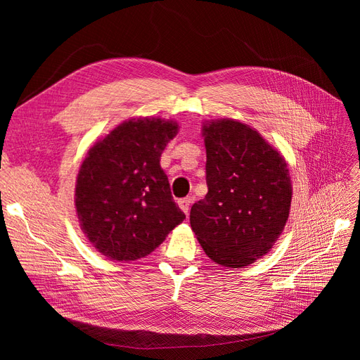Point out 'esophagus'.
Here are the masks:
<instances>
[{
	"instance_id": "esophagus-1",
	"label": "esophagus",
	"mask_w": 360,
	"mask_h": 360,
	"mask_svg": "<svg viewBox=\"0 0 360 360\" xmlns=\"http://www.w3.org/2000/svg\"><path fill=\"white\" fill-rule=\"evenodd\" d=\"M191 201H192V198H191V197H186V198H181V200H179V207H180V209H181L184 213H186V216L189 214Z\"/></svg>"
}]
</instances>
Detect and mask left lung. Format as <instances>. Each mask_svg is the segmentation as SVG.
<instances>
[{
  "label": "left lung",
  "mask_w": 360,
  "mask_h": 360,
  "mask_svg": "<svg viewBox=\"0 0 360 360\" xmlns=\"http://www.w3.org/2000/svg\"><path fill=\"white\" fill-rule=\"evenodd\" d=\"M209 192L191 209V226L214 263L240 269L266 255L290 214L285 159L257 130L234 120L202 127Z\"/></svg>",
  "instance_id": "1"
}]
</instances>
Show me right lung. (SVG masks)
<instances>
[{"label":"right lung","mask_w":360,"mask_h":360,"mask_svg":"<svg viewBox=\"0 0 360 360\" xmlns=\"http://www.w3.org/2000/svg\"><path fill=\"white\" fill-rule=\"evenodd\" d=\"M177 129L162 118L129 120L89 150L75 204L84 234L105 257L143 258L186 217L160 168L162 151Z\"/></svg>","instance_id":"obj_1"}]
</instances>
